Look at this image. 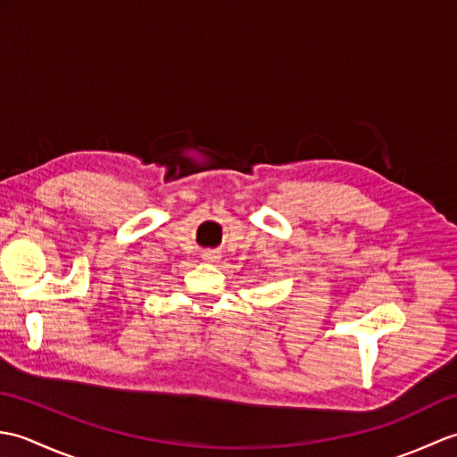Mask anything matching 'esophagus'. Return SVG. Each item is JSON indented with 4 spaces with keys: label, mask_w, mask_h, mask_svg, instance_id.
<instances>
[{
    "label": "esophagus",
    "mask_w": 457,
    "mask_h": 457,
    "mask_svg": "<svg viewBox=\"0 0 457 457\" xmlns=\"http://www.w3.org/2000/svg\"><path fill=\"white\" fill-rule=\"evenodd\" d=\"M204 261H212V263H213V261H218L220 259V253H218V251H213V249H208V251H204Z\"/></svg>",
    "instance_id": "esophagus-1"
}]
</instances>
